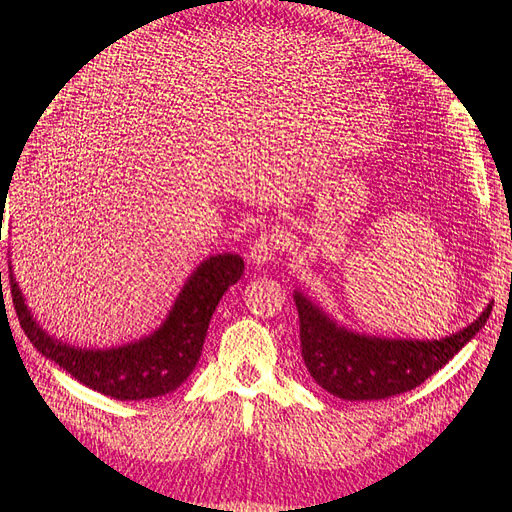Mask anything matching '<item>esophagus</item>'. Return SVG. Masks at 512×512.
<instances>
[{"label": "esophagus", "mask_w": 512, "mask_h": 512, "mask_svg": "<svg viewBox=\"0 0 512 512\" xmlns=\"http://www.w3.org/2000/svg\"><path fill=\"white\" fill-rule=\"evenodd\" d=\"M282 247H284V235L280 230L262 232V235L252 243L250 260L258 267L267 265V262H271L277 254H280Z\"/></svg>", "instance_id": "esophagus-1"}]
</instances>
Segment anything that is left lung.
I'll use <instances>...</instances> for the list:
<instances>
[{
  "instance_id": "left-lung-1",
  "label": "left lung",
  "mask_w": 512,
  "mask_h": 512,
  "mask_svg": "<svg viewBox=\"0 0 512 512\" xmlns=\"http://www.w3.org/2000/svg\"><path fill=\"white\" fill-rule=\"evenodd\" d=\"M299 309L301 356L324 391L348 401L384 399L416 389L442 369L485 327L493 301L466 329L442 339H391L348 331L294 292Z\"/></svg>"
}]
</instances>
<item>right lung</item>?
Returning <instances> with one entry per match:
<instances>
[{
    "label": "right lung",
    "instance_id": "obj_1",
    "mask_svg": "<svg viewBox=\"0 0 512 512\" xmlns=\"http://www.w3.org/2000/svg\"><path fill=\"white\" fill-rule=\"evenodd\" d=\"M243 269V258L237 254L209 256L188 277L158 331L134 344L108 350L74 348L42 331L29 312L12 269L10 292L21 327L42 356L89 389L121 401H138L173 393L188 380L203 352L215 307L224 292L241 280Z\"/></svg>",
    "mask_w": 512,
    "mask_h": 512
}]
</instances>
